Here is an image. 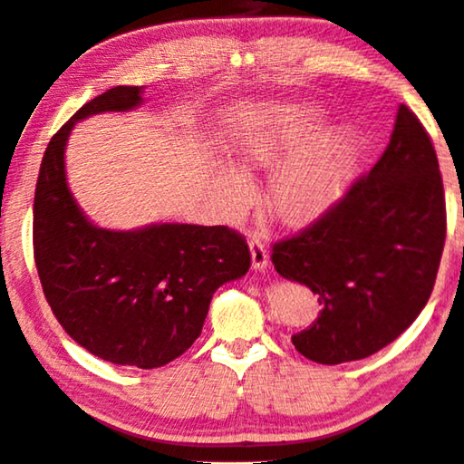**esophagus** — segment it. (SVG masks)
<instances>
[{
	"label": "esophagus",
	"mask_w": 464,
	"mask_h": 464,
	"mask_svg": "<svg viewBox=\"0 0 464 464\" xmlns=\"http://www.w3.org/2000/svg\"><path fill=\"white\" fill-rule=\"evenodd\" d=\"M249 252H252V268L264 270L268 268V249L258 235H249Z\"/></svg>",
	"instance_id": "esophagus-1"
}]
</instances>
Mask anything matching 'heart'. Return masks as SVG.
I'll use <instances>...</instances> for the list:
<instances>
[{
  "mask_svg": "<svg viewBox=\"0 0 464 464\" xmlns=\"http://www.w3.org/2000/svg\"><path fill=\"white\" fill-rule=\"evenodd\" d=\"M326 121L314 102H275L249 115L235 150L247 173L270 171L266 208L286 225L310 223L343 196L357 157V136L349 123ZM217 188L227 210L246 208L252 196L247 179L220 167Z\"/></svg>",
  "mask_w": 464,
  "mask_h": 464,
  "instance_id": "obj_1",
  "label": "heart"
}]
</instances>
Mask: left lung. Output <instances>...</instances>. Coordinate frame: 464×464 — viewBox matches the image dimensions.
<instances>
[{
  "label": "left lung",
  "mask_w": 464,
  "mask_h": 464,
  "mask_svg": "<svg viewBox=\"0 0 464 464\" xmlns=\"http://www.w3.org/2000/svg\"><path fill=\"white\" fill-rule=\"evenodd\" d=\"M446 239L436 150L409 107L391 144L315 223L272 246L278 275L318 295L310 328L293 334L301 355L336 365L391 344L428 304Z\"/></svg>",
  "instance_id": "1"
}]
</instances>
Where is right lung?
Segmentation results:
<instances>
[{"label":"right lung","mask_w":464,"mask_h":464,"mask_svg":"<svg viewBox=\"0 0 464 464\" xmlns=\"http://www.w3.org/2000/svg\"><path fill=\"white\" fill-rule=\"evenodd\" d=\"M142 91L109 88L51 138L36 179L33 246L43 293L65 333L105 362L154 370L192 347L215 291L244 276L252 256L229 227L111 231L73 200L63 157L72 128L97 113L131 111Z\"/></svg>","instance_id":"obj_1"}]
</instances>
